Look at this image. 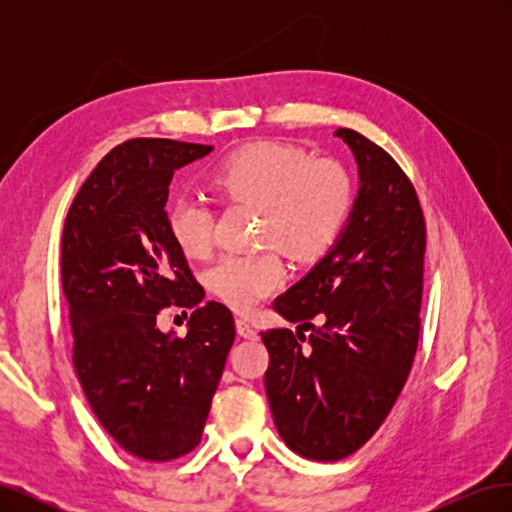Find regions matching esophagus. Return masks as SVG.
I'll use <instances>...</instances> for the list:
<instances>
[{"mask_svg": "<svg viewBox=\"0 0 512 512\" xmlns=\"http://www.w3.org/2000/svg\"><path fill=\"white\" fill-rule=\"evenodd\" d=\"M235 324H237V333H239L243 339H258V331H256L247 320L237 318Z\"/></svg>", "mask_w": 512, "mask_h": 512, "instance_id": "1", "label": "esophagus"}]
</instances>
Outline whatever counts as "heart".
<instances>
[{"label": "heart", "mask_w": 512, "mask_h": 512, "mask_svg": "<svg viewBox=\"0 0 512 512\" xmlns=\"http://www.w3.org/2000/svg\"><path fill=\"white\" fill-rule=\"evenodd\" d=\"M209 188L222 203L260 209V241L273 243L309 265L331 252L354 207L348 168L331 158L314 160L303 147L258 141L239 147L211 170ZM166 230L179 250L203 258L213 243V211L181 196L166 211ZM275 247L220 258L207 273L209 290L235 312H250L284 282Z\"/></svg>", "instance_id": "1"}]
</instances>
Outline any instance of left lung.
Here are the masks:
<instances>
[{"label": "left lung", "instance_id": "left-lung-1", "mask_svg": "<svg viewBox=\"0 0 512 512\" xmlns=\"http://www.w3.org/2000/svg\"><path fill=\"white\" fill-rule=\"evenodd\" d=\"M361 188L333 250L273 307L299 331H262L265 389L290 451L339 461L374 436L404 389L421 333L427 226L401 166L350 128ZM320 315L323 324L308 322ZM309 328L305 338L300 331Z\"/></svg>", "mask_w": 512, "mask_h": 512}]
</instances>
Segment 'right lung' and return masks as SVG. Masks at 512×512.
<instances>
[{
    "mask_svg": "<svg viewBox=\"0 0 512 512\" xmlns=\"http://www.w3.org/2000/svg\"><path fill=\"white\" fill-rule=\"evenodd\" d=\"M211 145L132 138L81 185L61 237L72 363L91 410L113 440L145 461L198 446L235 342V320L205 297L166 230L175 170ZM194 306L189 335L162 334L164 306Z\"/></svg>",
    "mask_w": 512,
    "mask_h": 512,
    "instance_id": "1",
    "label": "right lung"
}]
</instances>
